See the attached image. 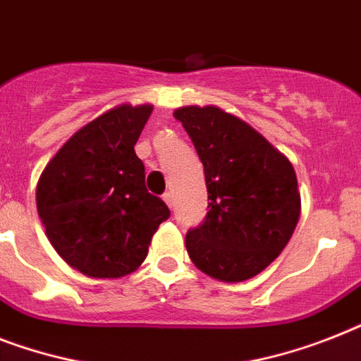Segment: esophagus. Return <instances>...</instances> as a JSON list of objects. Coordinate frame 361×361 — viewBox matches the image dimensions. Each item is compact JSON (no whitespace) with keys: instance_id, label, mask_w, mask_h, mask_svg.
Segmentation results:
<instances>
[{"instance_id":"34e87169","label":"esophagus","mask_w":361,"mask_h":361,"mask_svg":"<svg viewBox=\"0 0 361 361\" xmlns=\"http://www.w3.org/2000/svg\"><path fill=\"white\" fill-rule=\"evenodd\" d=\"M162 199H164V202H166V204H168L169 208L173 207V195H171V193L166 192V193H164V195H162Z\"/></svg>"}]
</instances>
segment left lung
<instances>
[{"label": "left lung", "mask_w": 361, "mask_h": 361, "mask_svg": "<svg viewBox=\"0 0 361 361\" xmlns=\"http://www.w3.org/2000/svg\"><path fill=\"white\" fill-rule=\"evenodd\" d=\"M204 168L208 214L186 234L202 273L243 282L266 269L288 245L300 216L291 162L260 133L217 106L173 112Z\"/></svg>", "instance_id": "left-lung-1"}]
</instances>
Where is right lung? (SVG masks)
<instances>
[{
	"mask_svg": "<svg viewBox=\"0 0 361 361\" xmlns=\"http://www.w3.org/2000/svg\"><path fill=\"white\" fill-rule=\"evenodd\" d=\"M151 105H120L77 130L42 171L37 208L55 251L94 279H120L145 260L169 208L145 188L134 153Z\"/></svg>",
	"mask_w": 361,
	"mask_h": 361,
	"instance_id": "right-lung-1",
	"label": "right lung"
}]
</instances>
